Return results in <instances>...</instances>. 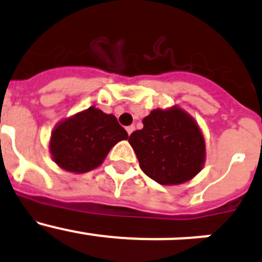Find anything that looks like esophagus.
Here are the masks:
<instances>
[{"label":"esophagus","instance_id":"1","mask_svg":"<svg viewBox=\"0 0 262 262\" xmlns=\"http://www.w3.org/2000/svg\"><path fill=\"white\" fill-rule=\"evenodd\" d=\"M134 130H136V126H134V125H129V126H126V132H128L129 136H130V134L133 133Z\"/></svg>","mask_w":262,"mask_h":262}]
</instances>
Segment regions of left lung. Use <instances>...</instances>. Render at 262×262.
<instances>
[{"label":"left lung","mask_w":262,"mask_h":262,"mask_svg":"<svg viewBox=\"0 0 262 262\" xmlns=\"http://www.w3.org/2000/svg\"><path fill=\"white\" fill-rule=\"evenodd\" d=\"M142 171L161 185H178L202 170L205 142L199 126L179 107L153 110L129 137Z\"/></svg>","instance_id":"left-lung-1"}]
</instances>
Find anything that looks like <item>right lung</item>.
Segmentation results:
<instances>
[{"mask_svg":"<svg viewBox=\"0 0 262 262\" xmlns=\"http://www.w3.org/2000/svg\"><path fill=\"white\" fill-rule=\"evenodd\" d=\"M126 138L128 133L114 115L91 106L54 129L50 153L63 170L82 173L101 165L109 150Z\"/></svg>","mask_w":262,"mask_h":262,"instance_id":"1","label":"right lung"}]
</instances>
